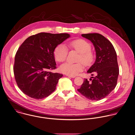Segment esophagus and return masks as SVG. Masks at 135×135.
Wrapping results in <instances>:
<instances>
[{"mask_svg":"<svg viewBox=\"0 0 135 135\" xmlns=\"http://www.w3.org/2000/svg\"><path fill=\"white\" fill-rule=\"evenodd\" d=\"M67 76L69 77V78H74L75 76H73V75H66Z\"/></svg>","mask_w":135,"mask_h":135,"instance_id":"esophagus-1","label":"esophagus"}]
</instances>
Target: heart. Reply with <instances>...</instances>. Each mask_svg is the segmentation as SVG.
Returning <instances> with one entry per match:
<instances>
[{"label":"heart","mask_w":135,"mask_h":135,"mask_svg":"<svg viewBox=\"0 0 135 135\" xmlns=\"http://www.w3.org/2000/svg\"><path fill=\"white\" fill-rule=\"evenodd\" d=\"M69 47L80 53L79 61H81L85 66H90L94 61V56L91 52V45L86 41L83 39H77L70 41ZM68 53L67 47L64 45H57L54 52V57L59 62H62L66 60ZM84 68L82 62L74 64L70 62H66L60 66V71L65 74L75 76L82 71Z\"/></svg>","instance_id":"b5f03b06"}]
</instances>
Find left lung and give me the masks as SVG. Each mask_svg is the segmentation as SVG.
<instances>
[{"instance_id":"obj_1","label":"left lung","mask_w":135,"mask_h":135,"mask_svg":"<svg viewBox=\"0 0 135 135\" xmlns=\"http://www.w3.org/2000/svg\"><path fill=\"white\" fill-rule=\"evenodd\" d=\"M81 36L90 40L95 47L96 60L87 72L95 73L96 76L91 77V82L85 79L78 90L90 100H99L108 96L117 85L119 74L117 53L112 44L103 35L93 33Z\"/></svg>"}]
</instances>
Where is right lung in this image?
I'll list each match as a JSON object with an SVG mask.
<instances>
[{"instance_id": "obj_1", "label": "right lung", "mask_w": 135, "mask_h": 135, "mask_svg": "<svg viewBox=\"0 0 135 135\" xmlns=\"http://www.w3.org/2000/svg\"><path fill=\"white\" fill-rule=\"evenodd\" d=\"M70 37L66 33L40 32L29 37L20 46L13 71L16 83L25 94L39 99L55 90L63 75L50 71L56 68L54 50Z\"/></svg>"}]
</instances>
